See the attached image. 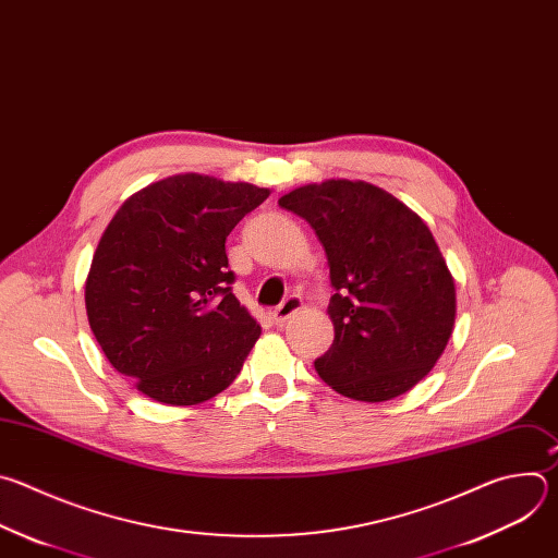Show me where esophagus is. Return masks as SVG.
I'll return each instance as SVG.
<instances>
[{"instance_id": "obj_1", "label": "esophagus", "mask_w": 558, "mask_h": 558, "mask_svg": "<svg viewBox=\"0 0 558 558\" xmlns=\"http://www.w3.org/2000/svg\"><path fill=\"white\" fill-rule=\"evenodd\" d=\"M301 305H303V301H301V296H296V294H290V296H286L275 310H272V320L275 323H286V318H290L296 310H301Z\"/></svg>"}]
</instances>
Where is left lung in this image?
Segmentation results:
<instances>
[{
  "label": "left lung",
  "instance_id": "1",
  "mask_svg": "<svg viewBox=\"0 0 558 558\" xmlns=\"http://www.w3.org/2000/svg\"><path fill=\"white\" fill-rule=\"evenodd\" d=\"M279 206L314 229L337 290L327 307L333 343L314 361L316 374L363 402L409 391L437 363L456 323V283L428 227L367 182L307 184Z\"/></svg>",
  "mask_w": 558,
  "mask_h": 558
}]
</instances>
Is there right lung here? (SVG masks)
Listing matches in <instances>:
<instances>
[{"mask_svg":"<svg viewBox=\"0 0 558 558\" xmlns=\"http://www.w3.org/2000/svg\"><path fill=\"white\" fill-rule=\"evenodd\" d=\"M268 189L184 173L132 195L85 281L94 337L119 374L165 404H197L240 374L262 327L233 294L227 238Z\"/></svg>","mask_w":558,"mask_h":558,"instance_id":"right-lung-1","label":"right lung"}]
</instances>
